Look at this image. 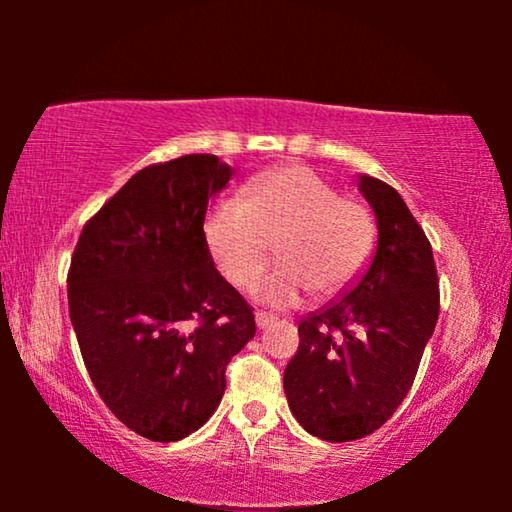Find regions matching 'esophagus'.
<instances>
[{"label":"esophagus","mask_w":512,"mask_h":512,"mask_svg":"<svg viewBox=\"0 0 512 512\" xmlns=\"http://www.w3.org/2000/svg\"><path fill=\"white\" fill-rule=\"evenodd\" d=\"M272 321H275V317H272V314H268V312H256V326H258V328L270 326Z\"/></svg>","instance_id":"obj_1"}]
</instances>
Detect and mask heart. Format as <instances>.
Returning a JSON list of instances; mask_svg holds the SVG:
<instances>
[{
	"label": "heart",
	"instance_id": "b5f03b06",
	"mask_svg": "<svg viewBox=\"0 0 512 512\" xmlns=\"http://www.w3.org/2000/svg\"><path fill=\"white\" fill-rule=\"evenodd\" d=\"M242 202L212 207L205 240L216 268L237 289H251L275 254L282 265L258 286L265 303H296L347 291L375 249V221L361 200L338 195L317 172L286 165L256 174Z\"/></svg>",
	"mask_w": 512,
	"mask_h": 512
}]
</instances>
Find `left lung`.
<instances>
[{
  "label": "left lung",
  "mask_w": 512,
  "mask_h": 512,
  "mask_svg": "<svg viewBox=\"0 0 512 512\" xmlns=\"http://www.w3.org/2000/svg\"><path fill=\"white\" fill-rule=\"evenodd\" d=\"M377 219V251L359 284L298 324L284 370L289 408L328 443L366 438L394 415L415 382L440 312L431 242L396 188L361 177Z\"/></svg>",
  "instance_id": "obj_1"
}]
</instances>
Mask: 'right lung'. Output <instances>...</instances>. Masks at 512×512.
Wrapping results in <instances>:
<instances>
[{
    "mask_svg": "<svg viewBox=\"0 0 512 512\" xmlns=\"http://www.w3.org/2000/svg\"><path fill=\"white\" fill-rule=\"evenodd\" d=\"M230 177L212 153L144 167L90 216L72 254L69 319L90 380L156 443L214 415L230 359L256 335L254 307L214 268L202 230Z\"/></svg>",
    "mask_w": 512,
    "mask_h": 512,
    "instance_id": "1",
    "label": "right lung"
}]
</instances>
